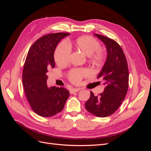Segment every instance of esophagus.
<instances>
[{"label":"esophagus","mask_w":151,"mask_h":151,"mask_svg":"<svg viewBox=\"0 0 151 151\" xmlns=\"http://www.w3.org/2000/svg\"><path fill=\"white\" fill-rule=\"evenodd\" d=\"M81 89V88H73L70 91V94H74L75 93L78 92V91H79Z\"/></svg>","instance_id":"34e87169"}]
</instances>
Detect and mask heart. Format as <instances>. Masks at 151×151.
<instances>
[{"instance_id":"heart-1","label":"heart","mask_w":151,"mask_h":151,"mask_svg":"<svg viewBox=\"0 0 151 151\" xmlns=\"http://www.w3.org/2000/svg\"><path fill=\"white\" fill-rule=\"evenodd\" d=\"M77 47L80 49L85 55L91 57L95 61L99 62L102 59V54L100 52L101 45L96 40L90 36H83L77 39L76 42ZM71 48L66 41H63L59 44L54 53V58L58 65H63L69 60ZM89 71L85 69H75L69 74V77L73 83H78L82 77L88 75Z\"/></svg>"}]
</instances>
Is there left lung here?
<instances>
[{
  "instance_id": "8db88e82",
  "label": "left lung",
  "mask_w": 151,
  "mask_h": 151,
  "mask_svg": "<svg viewBox=\"0 0 151 151\" xmlns=\"http://www.w3.org/2000/svg\"><path fill=\"white\" fill-rule=\"evenodd\" d=\"M94 35L102 41L107 50L106 62L98 75L105 88L96 96L91 92L85 107L90 113L103 118L115 113L124 100L129 88V73L125 55L120 45L106 36Z\"/></svg>"
}]
</instances>
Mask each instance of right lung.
Masks as SVG:
<instances>
[{
    "label": "right lung",
    "mask_w": 151,
    "mask_h": 151,
    "mask_svg": "<svg viewBox=\"0 0 151 151\" xmlns=\"http://www.w3.org/2000/svg\"><path fill=\"white\" fill-rule=\"evenodd\" d=\"M70 33H57L42 36L29 50L22 71V84L31 108L37 115L50 117L60 113L69 96L64 88L47 84V73L54 68V52L61 40Z\"/></svg>",
    "instance_id": "obj_1"
}]
</instances>
